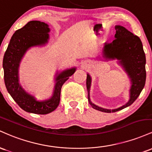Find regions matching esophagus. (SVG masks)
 Listing matches in <instances>:
<instances>
[{
	"mask_svg": "<svg viewBox=\"0 0 152 152\" xmlns=\"http://www.w3.org/2000/svg\"><path fill=\"white\" fill-rule=\"evenodd\" d=\"M89 62H88V61H84V62H83V65L85 67H88V65H89Z\"/></svg>",
	"mask_w": 152,
	"mask_h": 152,
	"instance_id": "1",
	"label": "esophagus"
}]
</instances>
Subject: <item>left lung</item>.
Returning <instances> with one entry per match:
<instances>
[{
    "label": "left lung",
    "mask_w": 152,
    "mask_h": 152,
    "mask_svg": "<svg viewBox=\"0 0 152 152\" xmlns=\"http://www.w3.org/2000/svg\"><path fill=\"white\" fill-rule=\"evenodd\" d=\"M115 39L110 43L105 42L103 49V57L106 60L118 59L131 79L130 99L120 108L110 110L97 106L90 101V89L91 77L87 75L86 86L88 92V101L95 110L105 113H113L131 105L137 99L146 83V56L142 42L139 37L134 35L121 26H115Z\"/></svg>",
    "instance_id": "obj_1"
}]
</instances>
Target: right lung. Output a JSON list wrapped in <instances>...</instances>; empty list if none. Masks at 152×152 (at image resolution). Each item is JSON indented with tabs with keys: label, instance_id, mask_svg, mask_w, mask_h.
Here are the masks:
<instances>
[{
	"label": "right lung",
	"instance_id": "obj_1",
	"mask_svg": "<svg viewBox=\"0 0 152 152\" xmlns=\"http://www.w3.org/2000/svg\"><path fill=\"white\" fill-rule=\"evenodd\" d=\"M50 28L44 22L31 21L12 36L4 54L3 67L6 89L16 103L25 111L36 114H48L57 108L60 101L61 88L72 75L75 67L66 69L55 78L56 84L52 98L39 101L22 88L18 80V67L22 57L31 47L44 45L48 42Z\"/></svg>",
	"mask_w": 152,
	"mask_h": 152
}]
</instances>
